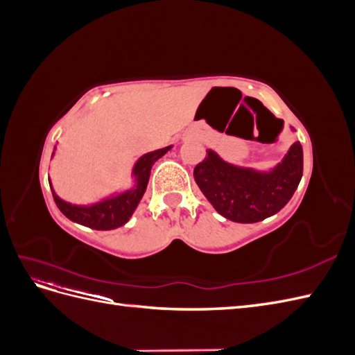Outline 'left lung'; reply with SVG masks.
Returning <instances> with one entry per match:
<instances>
[{
	"instance_id": "left-lung-1",
	"label": "left lung",
	"mask_w": 355,
	"mask_h": 355,
	"mask_svg": "<svg viewBox=\"0 0 355 355\" xmlns=\"http://www.w3.org/2000/svg\"><path fill=\"white\" fill-rule=\"evenodd\" d=\"M302 173V145L295 142L282 163L266 171L231 164L216 151L207 149L206 158L194 168V179L204 197L223 218L239 223H254L286 206Z\"/></svg>"
}]
</instances>
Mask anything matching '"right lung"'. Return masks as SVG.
Segmentation results:
<instances>
[{
	"label": "right lung",
	"mask_w": 355,
	"mask_h": 355,
	"mask_svg": "<svg viewBox=\"0 0 355 355\" xmlns=\"http://www.w3.org/2000/svg\"><path fill=\"white\" fill-rule=\"evenodd\" d=\"M173 148V145L157 149V151L148 153L142 155L136 161L133 167L132 176L135 178V185L130 189H125L123 192H115V194L106 197L98 202L89 204V206H77V204L67 202L56 196L55 189L51 187V194L55 198L56 206L59 210L65 214L68 219L72 222H77L84 227L99 231H108L123 227L124 223L128 222L135 213L137 204L141 202L146 187L149 175H151V168L158 158L163 157L167 151ZM55 154V153H53ZM51 154V157H53Z\"/></svg>",
	"instance_id": "1"
}]
</instances>
